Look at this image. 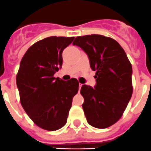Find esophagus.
<instances>
[{
    "instance_id": "esophagus-1",
    "label": "esophagus",
    "mask_w": 151,
    "mask_h": 151,
    "mask_svg": "<svg viewBox=\"0 0 151 151\" xmlns=\"http://www.w3.org/2000/svg\"><path fill=\"white\" fill-rule=\"evenodd\" d=\"M82 85H83V84H81V83L79 84V91H80V89H81V86H82Z\"/></svg>"
}]
</instances>
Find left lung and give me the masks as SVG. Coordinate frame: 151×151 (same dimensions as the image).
Here are the masks:
<instances>
[{
	"mask_svg": "<svg viewBox=\"0 0 151 151\" xmlns=\"http://www.w3.org/2000/svg\"><path fill=\"white\" fill-rule=\"evenodd\" d=\"M73 45L87 54L96 71L95 87L83 85L81 89L86 120L95 128H108L120 119L132 95L131 63L121 46L108 37L80 36Z\"/></svg>",
	"mask_w": 151,
	"mask_h": 151,
	"instance_id": "left-lung-1",
	"label": "left lung"
}]
</instances>
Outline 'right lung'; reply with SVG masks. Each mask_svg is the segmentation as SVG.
Returning <instances> with one entry per match:
<instances>
[{
    "label": "right lung",
    "instance_id": "obj_1",
    "mask_svg": "<svg viewBox=\"0 0 151 151\" xmlns=\"http://www.w3.org/2000/svg\"><path fill=\"white\" fill-rule=\"evenodd\" d=\"M74 37H49L34 43L20 62L16 85L20 102L37 126L55 131L67 123L72 99L79 82L71 78L64 81L54 74L62 68V52Z\"/></svg>",
    "mask_w": 151,
    "mask_h": 151
}]
</instances>
